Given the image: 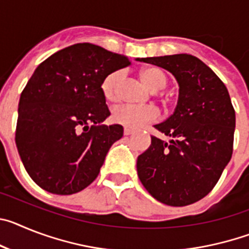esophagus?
Here are the masks:
<instances>
[{"label":"esophagus","mask_w":249,"mask_h":249,"mask_svg":"<svg viewBox=\"0 0 249 249\" xmlns=\"http://www.w3.org/2000/svg\"><path fill=\"white\" fill-rule=\"evenodd\" d=\"M123 133H124V136H131L135 133V131H132V129H129V128H124Z\"/></svg>","instance_id":"34e87169"}]
</instances>
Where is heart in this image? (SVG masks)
I'll return each instance as SVG.
<instances>
[{
  "mask_svg": "<svg viewBox=\"0 0 249 249\" xmlns=\"http://www.w3.org/2000/svg\"><path fill=\"white\" fill-rule=\"evenodd\" d=\"M122 72L114 71L105 77L102 81V93L106 100L116 101L118 97V86L121 82ZM140 77L142 82L152 91H160L164 89L167 85V77L160 68L146 67L140 72ZM158 118V111L155 107L146 106V107H138V106L121 105L113 109L112 120L118 124L127 127L131 129H137L144 126L146 123L156 121Z\"/></svg>",
  "mask_w": 249,
  "mask_h": 249,
  "instance_id": "heart-1",
  "label": "heart"
}]
</instances>
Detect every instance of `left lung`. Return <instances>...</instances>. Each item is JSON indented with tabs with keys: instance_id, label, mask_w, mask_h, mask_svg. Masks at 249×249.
Wrapping results in <instances>:
<instances>
[{
	"instance_id": "obj_1",
	"label": "left lung",
	"mask_w": 249,
	"mask_h": 249,
	"mask_svg": "<svg viewBox=\"0 0 249 249\" xmlns=\"http://www.w3.org/2000/svg\"><path fill=\"white\" fill-rule=\"evenodd\" d=\"M138 59L171 72L179 86L175 112L155 124L172 140L151 137V146L137 158L138 177L157 201L188 206L212 191L232 157L236 113L230 93L192 54Z\"/></svg>"
}]
</instances>
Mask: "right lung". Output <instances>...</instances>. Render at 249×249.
Instances as JSON below:
<instances>
[{
    "instance_id": "1",
    "label": "right lung",
    "mask_w": 249,
    "mask_h": 249,
    "mask_svg": "<svg viewBox=\"0 0 249 249\" xmlns=\"http://www.w3.org/2000/svg\"><path fill=\"white\" fill-rule=\"evenodd\" d=\"M129 65L128 57L92 43H77L45 59L22 91L16 146L30 177L54 195L85 190L107 152L122 138L109 116L102 81Z\"/></svg>"
}]
</instances>
